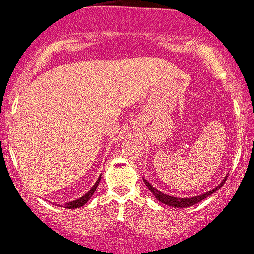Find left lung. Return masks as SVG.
<instances>
[{
    "mask_svg": "<svg viewBox=\"0 0 254 254\" xmlns=\"http://www.w3.org/2000/svg\"><path fill=\"white\" fill-rule=\"evenodd\" d=\"M226 179H227V178H226ZM226 179H224L223 182L217 186V188L212 189L211 191L205 192V193H204V194H199V196L191 197V198H177V197L168 196V194H165V193H162L161 191L156 190V189L154 188V186L151 185V184L148 183L145 179H143V180H144L145 185H147V188L149 189V190L151 191V193H153L154 196L156 197L157 200H160V202H161V203L166 204V205L173 206V208H188V206H192V205H194V204L202 202V200L205 199L206 197H209V196H210V194L215 193V192L217 191V189H220L221 186L223 185L224 182H226Z\"/></svg>",
    "mask_w": 254,
    "mask_h": 254,
    "instance_id": "left-lung-1",
    "label": "left lung"
}]
</instances>
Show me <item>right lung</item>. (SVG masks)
<instances>
[{
	"mask_svg": "<svg viewBox=\"0 0 254 254\" xmlns=\"http://www.w3.org/2000/svg\"><path fill=\"white\" fill-rule=\"evenodd\" d=\"M99 182H100V178H99V179H98V182L95 183L94 185H93V188L90 189V190H89L88 192H87V193L84 194L83 197L78 198V199L74 200V202H70V203L65 204V205H64V208H65V209H76V208H80V206L84 205V204H86L87 202H88V200H89V198L93 196V193H94V191L97 190V188H98V184H99Z\"/></svg>",
	"mask_w": 254,
	"mask_h": 254,
	"instance_id": "1",
	"label": "right lung"
}]
</instances>
